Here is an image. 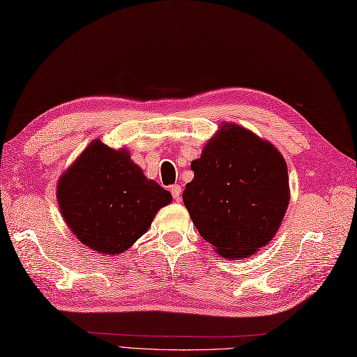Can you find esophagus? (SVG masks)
<instances>
[{
	"mask_svg": "<svg viewBox=\"0 0 357 357\" xmlns=\"http://www.w3.org/2000/svg\"><path fill=\"white\" fill-rule=\"evenodd\" d=\"M171 194H172V197H174V199H176V202H180L181 188H180L178 185H172V186H171Z\"/></svg>",
	"mask_w": 357,
	"mask_h": 357,
	"instance_id": "34e87169",
	"label": "esophagus"
}]
</instances>
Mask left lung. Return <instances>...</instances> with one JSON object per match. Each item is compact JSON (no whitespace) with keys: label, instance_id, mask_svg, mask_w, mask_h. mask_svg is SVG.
I'll list each match as a JSON object with an SVG mask.
<instances>
[{"label":"left lung","instance_id":"1","mask_svg":"<svg viewBox=\"0 0 357 357\" xmlns=\"http://www.w3.org/2000/svg\"><path fill=\"white\" fill-rule=\"evenodd\" d=\"M183 203L198 233L224 259L239 260L273 241L289 204L288 165L248 128L222 123L192 160Z\"/></svg>","mask_w":357,"mask_h":357}]
</instances>
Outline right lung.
<instances>
[{"mask_svg": "<svg viewBox=\"0 0 357 357\" xmlns=\"http://www.w3.org/2000/svg\"><path fill=\"white\" fill-rule=\"evenodd\" d=\"M57 203L75 238L95 253L116 256L132 247L172 195L126 149L92 141L57 181Z\"/></svg>", "mask_w": 357, "mask_h": 357, "instance_id": "right-lung-1", "label": "right lung"}]
</instances>
